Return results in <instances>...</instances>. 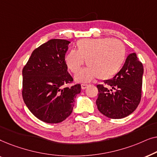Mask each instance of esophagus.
Wrapping results in <instances>:
<instances>
[{
	"mask_svg": "<svg viewBox=\"0 0 157 157\" xmlns=\"http://www.w3.org/2000/svg\"><path fill=\"white\" fill-rule=\"evenodd\" d=\"M88 86H89V84H86V83H82V84H81V89L83 90L86 89Z\"/></svg>",
	"mask_w": 157,
	"mask_h": 157,
	"instance_id": "1",
	"label": "esophagus"
}]
</instances>
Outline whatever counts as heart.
<instances>
[{
    "instance_id": "heart-1",
    "label": "heart",
    "mask_w": 157,
    "mask_h": 157,
    "mask_svg": "<svg viewBox=\"0 0 157 157\" xmlns=\"http://www.w3.org/2000/svg\"><path fill=\"white\" fill-rule=\"evenodd\" d=\"M77 50L66 53L65 62L72 73L78 72L86 63L89 67L76 76L78 81H89L97 76L106 80L119 71L126 57V49L121 40L109 38H83L76 43Z\"/></svg>"
}]
</instances>
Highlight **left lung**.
<instances>
[{"label": "left lung", "mask_w": 157, "mask_h": 157, "mask_svg": "<svg viewBox=\"0 0 157 157\" xmlns=\"http://www.w3.org/2000/svg\"><path fill=\"white\" fill-rule=\"evenodd\" d=\"M143 74L141 62L136 53H131L114 77L97 85L98 111L110 119H122L134 112L141 101Z\"/></svg>", "instance_id": "obj_1"}]
</instances>
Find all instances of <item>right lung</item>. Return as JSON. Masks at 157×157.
Returning a JSON list of instances; mask_svg holds the SVG:
<instances>
[{
    "mask_svg": "<svg viewBox=\"0 0 157 157\" xmlns=\"http://www.w3.org/2000/svg\"><path fill=\"white\" fill-rule=\"evenodd\" d=\"M70 43L49 40L33 51L23 68V99L30 111L46 123H60L69 117L81 92L80 84L66 86L74 81L65 62Z\"/></svg>",
    "mask_w": 157,
    "mask_h": 157,
    "instance_id": "right-lung-1",
    "label": "right lung"
}]
</instances>
